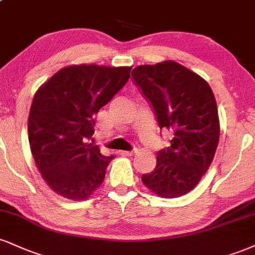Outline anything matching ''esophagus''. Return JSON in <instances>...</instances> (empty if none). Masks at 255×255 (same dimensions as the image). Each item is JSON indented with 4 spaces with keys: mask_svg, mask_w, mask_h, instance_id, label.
Returning a JSON list of instances; mask_svg holds the SVG:
<instances>
[{
    "mask_svg": "<svg viewBox=\"0 0 255 255\" xmlns=\"http://www.w3.org/2000/svg\"><path fill=\"white\" fill-rule=\"evenodd\" d=\"M135 153H136V149H133V151H121L120 152V154L125 155V157H131V155H134Z\"/></svg>",
    "mask_w": 255,
    "mask_h": 255,
    "instance_id": "34e87169",
    "label": "esophagus"
}]
</instances>
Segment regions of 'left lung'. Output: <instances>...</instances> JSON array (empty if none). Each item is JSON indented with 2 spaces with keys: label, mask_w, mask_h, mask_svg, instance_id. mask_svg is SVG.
Instances as JSON below:
<instances>
[{
  "label": "left lung",
  "mask_w": 255,
  "mask_h": 255,
  "mask_svg": "<svg viewBox=\"0 0 255 255\" xmlns=\"http://www.w3.org/2000/svg\"><path fill=\"white\" fill-rule=\"evenodd\" d=\"M131 77L151 103L159 127L173 133L171 146L157 153V166L142 174V183L164 198L188 194L208 171L219 145L213 90L201 76L172 60L136 66Z\"/></svg>",
  "instance_id": "1"
}]
</instances>
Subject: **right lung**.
<instances>
[{
    "label": "right lung",
    "mask_w": 255,
    "mask_h": 255,
    "mask_svg": "<svg viewBox=\"0 0 255 255\" xmlns=\"http://www.w3.org/2000/svg\"><path fill=\"white\" fill-rule=\"evenodd\" d=\"M131 67L67 66L36 91L28 118L35 165L48 186L63 197L83 201L100 188L114 155L89 143L95 115L128 82Z\"/></svg>",
    "instance_id": "obj_1"
}]
</instances>
